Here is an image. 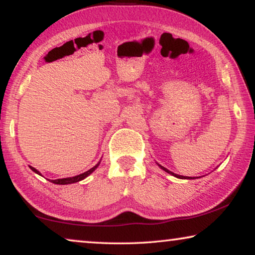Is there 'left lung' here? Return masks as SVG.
Here are the masks:
<instances>
[{"instance_id":"left-lung-1","label":"left lung","mask_w":255,"mask_h":255,"mask_svg":"<svg viewBox=\"0 0 255 255\" xmlns=\"http://www.w3.org/2000/svg\"><path fill=\"white\" fill-rule=\"evenodd\" d=\"M158 166L161 167L162 170H164V171H165V172H167V173H170V174H172V175H173V176H175V178H179V179H189V180H190V179H195V178H192V176H183V175L175 174V173H173V172H171V171H169V170H167V169H165V167H164V166L159 165V164H158Z\"/></svg>"}]
</instances>
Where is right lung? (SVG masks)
<instances>
[{
	"label": "right lung",
	"mask_w": 255,
	"mask_h": 255,
	"mask_svg": "<svg viewBox=\"0 0 255 255\" xmlns=\"http://www.w3.org/2000/svg\"><path fill=\"white\" fill-rule=\"evenodd\" d=\"M99 164H100V162H99L96 166H93L92 169H90L89 171H86V172H84V173H82V174H80V175H75V176H72V178H65V179H57V180H51L50 182H53V183H55V184H71V183H75V182H79V181H81V180H83V179H85L86 176H89L90 174L92 173V172L97 169V167L99 166ZM30 169H31L34 173H37V174H39V175H41L40 174V172L39 171H37L36 169H34V167H32V166H29Z\"/></svg>",
	"instance_id": "add662e5"
}]
</instances>
